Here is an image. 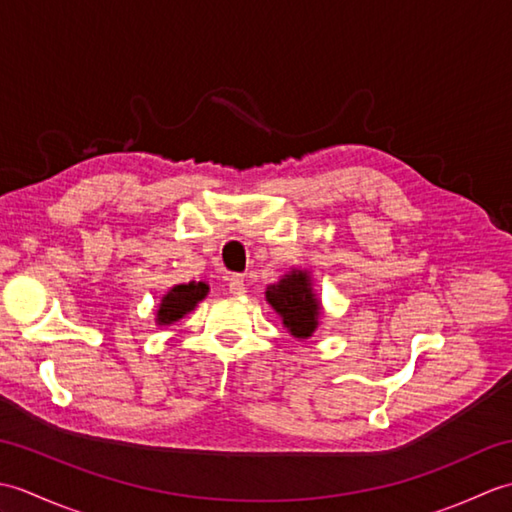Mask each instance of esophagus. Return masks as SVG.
Here are the masks:
<instances>
[{
  "label": "esophagus",
  "instance_id": "esophagus-1",
  "mask_svg": "<svg viewBox=\"0 0 512 512\" xmlns=\"http://www.w3.org/2000/svg\"><path fill=\"white\" fill-rule=\"evenodd\" d=\"M228 290H231V295H244V292H246V277L244 275L228 277Z\"/></svg>",
  "mask_w": 512,
  "mask_h": 512
}]
</instances>
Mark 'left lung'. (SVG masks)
I'll list each match as a JSON object with an SVG mask.
<instances>
[{"label":"left lung","mask_w":512,"mask_h":512,"mask_svg":"<svg viewBox=\"0 0 512 512\" xmlns=\"http://www.w3.org/2000/svg\"><path fill=\"white\" fill-rule=\"evenodd\" d=\"M266 301L284 321V328L295 339H308L317 330L321 303L312 292V279L306 270L292 268L277 284L266 288Z\"/></svg>","instance_id":"8db88e82"}]
</instances>
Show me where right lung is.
Returning <instances> with one entry per match:
<instances>
[{"mask_svg": "<svg viewBox=\"0 0 512 512\" xmlns=\"http://www.w3.org/2000/svg\"><path fill=\"white\" fill-rule=\"evenodd\" d=\"M209 292V286L204 281H189V284H180L173 286L165 297H162L160 306H158V325H169L173 321H180L184 314L191 312L198 303L206 297Z\"/></svg>", "mask_w": 512, "mask_h": 512, "instance_id": "1", "label": "right lung"}]
</instances>
